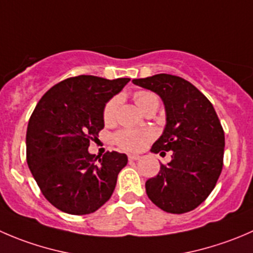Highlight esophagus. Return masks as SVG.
Masks as SVG:
<instances>
[{"mask_svg": "<svg viewBox=\"0 0 253 253\" xmlns=\"http://www.w3.org/2000/svg\"><path fill=\"white\" fill-rule=\"evenodd\" d=\"M141 159V156H137V154H129L128 161H139Z\"/></svg>", "mask_w": 253, "mask_h": 253, "instance_id": "34e87169", "label": "esophagus"}]
</instances>
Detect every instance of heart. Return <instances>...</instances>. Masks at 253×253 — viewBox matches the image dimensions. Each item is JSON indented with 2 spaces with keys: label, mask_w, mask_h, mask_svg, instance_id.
<instances>
[{
  "label": "heart",
  "mask_w": 253,
  "mask_h": 253,
  "mask_svg": "<svg viewBox=\"0 0 253 253\" xmlns=\"http://www.w3.org/2000/svg\"><path fill=\"white\" fill-rule=\"evenodd\" d=\"M134 101H136L137 106L141 110H143L149 102L152 101H159L158 96L151 91H137L134 94ZM120 104V97L114 96L106 102L104 107V116L105 122H111L115 119L116 115V110ZM151 138V133L148 131H143V129H132V128H125L120 129L119 132L114 134V141L121 148L126 149V151H141L147 142Z\"/></svg>",
  "instance_id": "1"
}]
</instances>
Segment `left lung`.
<instances>
[{
	"instance_id": "1",
	"label": "left lung",
	"mask_w": 253,
	"mask_h": 253,
	"mask_svg": "<svg viewBox=\"0 0 253 253\" xmlns=\"http://www.w3.org/2000/svg\"><path fill=\"white\" fill-rule=\"evenodd\" d=\"M132 82L158 94L166 107V128L151 151L173 152L171 161L146 181L147 195L163 211H192L212 192L224 164L225 134L214 106L180 77L157 74Z\"/></svg>"
}]
</instances>
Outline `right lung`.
Returning <instances> with one entry per match:
<instances>
[{"label":"right lung","instance_id":"obj_1","mask_svg":"<svg viewBox=\"0 0 253 253\" xmlns=\"http://www.w3.org/2000/svg\"><path fill=\"white\" fill-rule=\"evenodd\" d=\"M128 82L94 75L68 78L37 104L27 127V163L42 194L56 209L91 214L111 198L127 156L112 151L100 158L87 148L104 128L106 102Z\"/></svg>","mask_w":253,"mask_h":253}]
</instances>
